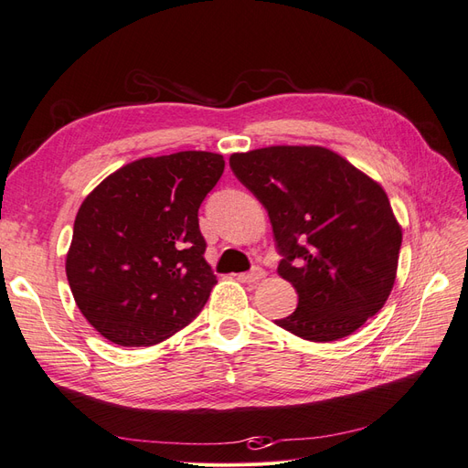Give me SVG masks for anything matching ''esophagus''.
<instances>
[{
	"instance_id": "34e87169",
	"label": "esophagus",
	"mask_w": 468,
	"mask_h": 468,
	"mask_svg": "<svg viewBox=\"0 0 468 468\" xmlns=\"http://www.w3.org/2000/svg\"><path fill=\"white\" fill-rule=\"evenodd\" d=\"M263 277H265V269H261V267H253L251 271L238 275L239 281H242V282H250V285H256V282H260Z\"/></svg>"
}]
</instances>
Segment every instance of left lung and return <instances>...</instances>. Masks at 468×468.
Here are the masks:
<instances>
[{
    "instance_id": "left-lung-1",
    "label": "left lung",
    "mask_w": 468,
    "mask_h": 468,
    "mask_svg": "<svg viewBox=\"0 0 468 468\" xmlns=\"http://www.w3.org/2000/svg\"><path fill=\"white\" fill-rule=\"evenodd\" d=\"M230 167L265 207L277 273L299 294L277 325L308 342H335L385 306L402 230L377 181L320 146L232 154Z\"/></svg>"
}]
</instances>
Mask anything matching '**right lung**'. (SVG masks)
Returning a JSON list of instances; mask_svg holds the SVG:
<instances>
[{
    "label": "right lung",
    "mask_w": 468,
    "mask_h": 468,
    "mask_svg": "<svg viewBox=\"0 0 468 468\" xmlns=\"http://www.w3.org/2000/svg\"><path fill=\"white\" fill-rule=\"evenodd\" d=\"M222 172L212 152L143 158L81 203L66 275L81 314L109 342L155 346L199 316L217 285L199 207Z\"/></svg>",
    "instance_id": "add662e5"
}]
</instances>
